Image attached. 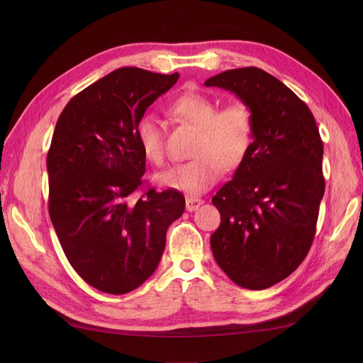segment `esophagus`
<instances>
[{
	"label": "esophagus",
	"mask_w": 363,
	"mask_h": 363,
	"mask_svg": "<svg viewBox=\"0 0 363 363\" xmlns=\"http://www.w3.org/2000/svg\"><path fill=\"white\" fill-rule=\"evenodd\" d=\"M185 203H186V211L188 212H194V211H197V208L204 203L201 199H193V197H188L186 200H185Z\"/></svg>",
	"instance_id": "obj_1"
}]
</instances>
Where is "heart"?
Wrapping results in <instances>:
<instances>
[{"label":"heart","instance_id":"1","mask_svg":"<svg viewBox=\"0 0 363 363\" xmlns=\"http://www.w3.org/2000/svg\"><path fill=\"white\" fill-rule=\"evenodd\" d=\"M172 118L196 128L191 160L172 166L157 177L160 185L189 196L211 188L222 169L233 170L241 164L250 150L255 132L253 113L244 101H233L220 108L200 92H184L167 107ZM135 138L147 160L162 164L166 157L162 122L144 114L135 125Z\"/></svg>","mask_w":363,"mask_h":363}]
</instances>
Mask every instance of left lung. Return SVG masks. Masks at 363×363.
<instances>
[{
    "instance_id": "left-lung-1",
    "label": "left lung",
    "mask_w": 363,
    "mask_h": 363,
    "mask_svg": "<svg viewBox=\"0 0 363 363\" xmlns=\"http://www.w3.org/2000/svg\"><path fill=\"white\" fill-rule=\"evenodd\" d=\"M249 104V152L212 199L220 225L211 237L219 268L237 285L264 290L293 274L312 245L325 191L323 144L309 107L259 67L225 70L204 82Z\"/></svg>"
}]
</instances>
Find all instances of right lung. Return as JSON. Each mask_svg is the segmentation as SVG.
<instances>
[{
    "instance_id": "right-lung-1",
    "label": "right lung",
    "mask_w": 363,
    "mask_h": 363,
    "mask_svg": "<svg viewBox=\"0 0 363 363\" xmlns=\"http://www.w3.org/2000/svg\"><path fill=\"white\" fill-rule=\"evenodd\" d=\"M179 73L121 67L66 104L47 155L48 212L62 249L78 275L108 294L138 289L156 271L169 225L184 196L144 184L145 156L135 125Z\"/></svg>"
}]
</instances>
